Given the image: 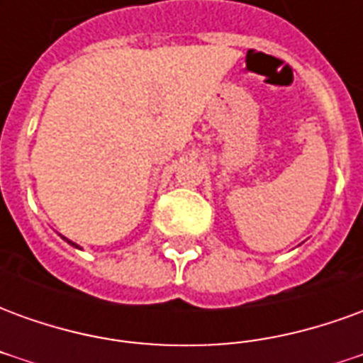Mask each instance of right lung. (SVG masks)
I'll return each instance as SVG.
<instances>
[{"label":"right lung","instance_id":"right-lung-1","mask_svg":"<svg viewBox=\"0 0 363 363\" xmlns=\"http://www.w3.org/2000/svg\"><path fill=\"white\" fill-rule=\"evenodd\" d=\"M60 237H62V239H64V241H66L67 245H72V247H75V249H82V247H79V245L74 243V241H69V239H67V237H64V235H60Z\"/></svg>","mask_w":363,"mask_h":363}]
</instances>
